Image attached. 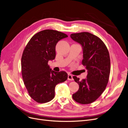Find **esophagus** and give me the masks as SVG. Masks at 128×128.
I'll return each instance as SVG.
<instances>
[{
	"label": "esophagus",
	"mask_w": 128,
	"mask_h": 128,
	"mask_svg": "<svg viewBox=\"0 0 128 128\" xmlns=\"http://www.w3.org/2000/svg\"><path fill=\"white\" fill-rule=\"evenodd\" d=\"M68 80H70V81H72V80H73V75H71V74H68Z\"/></svg>",
	"instance_id": "obj_1"
}]
</instances>
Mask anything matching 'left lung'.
Masks as SVG:
<instances>
[{"mask_svg":"<svg viewBox=\"0 0 128 128\" xmlns=\"http://www.w3.org/2000/svg\"><path fill=\"white\" fill-rule=\"evenodd\" d=\"M70 37L82 46V63L88 70L86 78L80 81L76 76L73 77L78 84L79 88L72 97L83 104L91 103L101 95L108 83L110 73L109 53L103 41L91 33H75Z\"/></svg>","mask_w":128,"mask_h":128,"instance_id":"obj_1","label":"left lung"}]
</instances>
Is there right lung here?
<instances>
[{
    "label": "right lung",
    "instance_id": "right-lung-1",
    "mask_svg": "<svg viewBox=\"0 0 128 128\" xmlns=\"http://www.w3.org/2000/svg\"><path fill=\"white\" fill-rule=\"evenodd\" d=\"M68 36L58 31L46 30L33 36L24 50L22 57V74L30 96L36 102L44 103L55 96L58 84L68 79L66 72H56L48 65L55 59V46Z\"/></svg>",
    "mask_w": 128,
    "mask_h": 128
}]
</instances>
